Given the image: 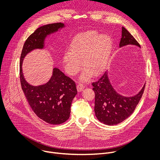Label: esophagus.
<instances>
[{"mask_svg":"<svg viewBox=\"0 0 160 160\" xmlns=\"http://www.w3.org/2000/svg\"><path fill=\"white\" fill-rule=\"evenodd\" d=\"M77 90L78 91V92H80V91H82L83 89L84 86H83V85L82 83H78L77 84Z\"/></svg>","mask_w":160,"mask_h":160,"instance_id":"esophagus-1","label":"esophagus"}]
</instances>
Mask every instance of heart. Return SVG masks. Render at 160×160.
<instances>
[{
	"label": "heart",
	"mask_w": 160,
	"mask_h": 160,
	"mask_svg": "<svg viewBox=\"0 0 160 160\" xmlns=\"http://www.w3.org/2000/svg\"><path fill=\"white\" fill-rule=\"evenodd\" d=\"M112 48L111 38L96 31H87L77 35L72 41L70 50L65 52L63 62L70 75L77 74L82 65L85 70L83 78L98 75L106 66Z\"/></svg>",
	"instance_id": "obj_1"
}]
</instances>
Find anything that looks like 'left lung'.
<instances>
[{
	"label": "left lung",
	"mask_w": 160,
	"mask_h": 160,
	"mask_svg": "<svg viewBox=\"0 0 160 160\" xmlns=\"http://www.w3.org/2000/svg\"><path fill=\"white\" fill-rule=\"evenodd\" d=\"M122 32L120 48L128 44L140 47L138 42L126 28L122 27ZM92 85L95 93L96 116L101 123L108 125H117L129 117L139 102L145 88L144 85L137 95L123 96L112 88L106 72L96 82H92Z\"/></svg>",
	"instance_id": "left-lung-1"
}]
</instances>
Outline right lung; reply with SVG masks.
I'll return each mask as SVG.
<instances>
[{"instance_id":"obj_1","label":"right lung","mask_w":160,"mask_h":160,"mask_svg":"<svg viewBox=\"0 0 160 160\" xmlns=\"http://www.w3.org/2000/svg\"><path fill=\"white\" fill-rule=\"evenodd\" d=\"M64 27L61 22L45 25L37 28L26 40L22 48L19 62L20 82L29 105L36 115L50 124L58 125L70 117L71 104L77 90L75 82L66 76L58 68L53 69L52 76L44 85L33 86L25 79L22 63L25 56L35 49H42L48 35Z\"/></svg>"}]
</instances>
